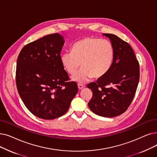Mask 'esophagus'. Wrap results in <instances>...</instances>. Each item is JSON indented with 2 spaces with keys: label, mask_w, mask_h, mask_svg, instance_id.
Wrapping results in <instances>:
<instances>
[{
  "label": "esophagus",
  "mask_w": 157,
  "mask_h": 157,
  "mask_svg": "<svg viewBox=\"0 0 157 157\" xmlns=\"http://www.w3.org/2000/svg\"><path fill=\"white\" fill-rule=\"evenodd\" d=\"M78 86L79 90H81L83 88L85 87V86H84L83 85H81V84H78Z\"/></svg>",
  "instance_id": "obj_1"
}]
</instances>
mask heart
Returning a JSON list of instances; mask_svg holds the SVG:
<instances>
[{"mask_svg":"<svg viewBox=\"0 0 157 157\" xmlns=\"http://www.w3.org/2000/svg\"><path fill=\"white\" fill-rule=\"evenodd\" d=\"M115 58L114 48L110 41L92 37H85L75 42L71 52L60 55V62L70 75L80 71L72 78L83 83L90 78L103 77L110 71Z\"/></svg>","mask_w":157,"mask_h":157,"instance_id":"obj_1","label":"heart"}]
</instances>
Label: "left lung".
<instances>
[{
    "instance_id": "8db88e82",
    "label": "left lung",
    "mask_w": 157,
    "mask_h": 157,
    "mask_svg": "<svg viewBox=\"0 0 157 157\" xmlns=\"http://www.w3.org/2000/svg\"><path fill=\"white\" fill-rule=\"evenodd\" d=\"M103 35L110 39L115 58L107 74L87 85L93 92L88 105L99 116L114 117L123 113L133 101L139 81V63L127 42L112 34Z\"/></svg>"
}]
</instances>
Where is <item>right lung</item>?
I'll return each mask as SVG.
<instances>
[{
	"label": "right lung",
	"instance_id": "add662e5",
	"mask_svg": "<svg viewBox=\"0 0 157 157\" xmlns=\"http://www.w3.org/2000/svg\"><path fill=\"white\" fill-rule=\"evenodd\" d=\"M63 36L51 34L27 44L17 59L16 83L26 108L36 117L51 120L69 110L78 91L60 62Z\"/></svg>",
	"mask_w": 157,
	"mask_h": 157
}]
</instances>
